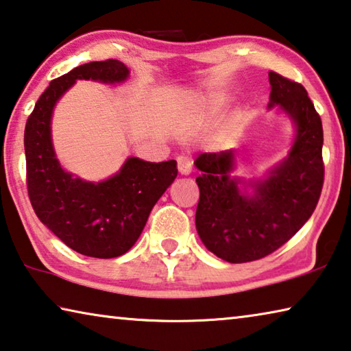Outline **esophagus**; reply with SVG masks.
I'll return each instance as SVG.
<instances>
[{
  "label": "esophagus",
  "instance_id": "1",
  "mask_svg": "<svg viewBox=\"0 0 351 351\" xmlns=\"http://www.w3.org/2000/svg\"><path fill=\"white\" fill-rule=\"evenodd\" d=\"M178 162V170H180L181 175H189L192 171V159L186 154H181L176 158Z\"/></svg>",
  "mask_w": 351,
  "mask_h": 351
}]
</instances>
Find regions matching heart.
<instances>
[{"instance_id":"1","label":"heart","mask_w":351,"mask_h":351,"mask_svg":"<svg viewBox=\"0 0 351 351\" xmlns=\"http://www.w3.org/2000/svg\"><path fill=\"white\" fill-rule=\"evenodd\" d=\"M213 99H217V98H213Z\"/></svg>"}]
</instances>
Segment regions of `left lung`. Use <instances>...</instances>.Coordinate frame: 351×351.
<instances>
[{
  "instance_id": "1",
  "label": "left lung",
  "mask_w": 351,
  "mask_h": 351,
  "mask_svg": "<svg viewBox=\"0 0 351 351\" xmlns=\"http://www.w3.org/2000/svg\"><path fill=\"white\" fill-rule=\"evenodd\" d=\"M269 109L278 106L295 125L287 158L263 180L231 176L234 149L203 153L193 162L202 171L198 236L209 252L231 264L265 258L285 245L313 215L324 186L320 115L302 84L275 71H269Z\"/></svg>"
}]
</instances>
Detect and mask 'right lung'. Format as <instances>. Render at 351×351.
Wrapping results in <instances>:
<instances>
[{
    "label": "right lung",
    "instance_id": "obj_1",
    "mask_svg": "<svg viewBox=\"0 0 351 351\" xmlns=\"http://www.w3.org/2000/svg\"><path fill=\"white\" fill-rule=\"evenodd\" d=\"M128 76L130 69L115 59L76 66L51 81L25 128L27 195L38 220L66 247L90 258H117L134 245L178 175L176 160L128 158L114 176L90 182L65 171L56 158L51 117L60 97L77 80L117 84Z\"/></svg>",
    "mask_w": 351,
    "mask_h": 351
}]
</instances>
